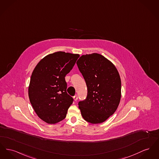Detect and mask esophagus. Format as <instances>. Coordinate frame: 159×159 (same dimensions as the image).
<instances>
[{
	"label": "esophagus",
	"instance_id": "esophagus-1",
	"mask_svg": "<svg viewBox=\"0 0 159 159\" xmlns=\"http://www.w3.org/2000/svg\"><path fill=\"white\" fill-rule=\"evenodd\" d=\"M73 98H74L75 101V102H76V101H77V100H78V97H77V95H75V96L73 97Z\"/></svg>",
	"mask_w": 159,
	"mask_h": 159
}]
</instances>
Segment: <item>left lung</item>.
<instances>
[{"mask_svg": "<svg viewBox=\"0 0 159 159\" xmlns=\"http://www.w3.org/2000/svg\"><path fill=\"white\" fill-rule=\"evenodd\" d=\"M88 88L86 98L79 102L85 121H105L117 109L121 97L119 73L112 62L98 53L84 55L76 62Z\"/></svg>", "mask_w": 159, "mask_h": 159, "instance_id": "8db88e82", "label": "left lung"}]
</instances>
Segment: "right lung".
Instances as JSON below:
<instances>
[{
	"label": "right lung",
	"mask_w": 159,
	"mask_h": 159,
	"mask_svg": "<svg viewBox=\"0 0 159 159\" xmlns=\"http://www.w3.org/2000/svg\"><path fill=\"white\" fill-rule=\"evenodd\" d=\"M80 56L57 52L43 58L30 77V102L38 117L48 124H56L66 117L73 98L66 93L65 77Z\"/></svg>",
	"instance_id": "right-lung-1"
}]
</instances>
